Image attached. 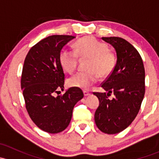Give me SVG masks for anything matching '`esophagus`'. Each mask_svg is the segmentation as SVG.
<instances>
[{
    "instance_id": "1",
    "label": "esophagus",
    "mask_w": 159,
    "mask_h": 159,
    "mask_svg": "<svg viewBox=\"0 0 159 159\" xmlns=\"http://www.w3.org/2000/svg\"><path fill=\"white\" fill-rule=\"evenodd\" d=\"M83 92H84V96H89V95H90V94H91V92H89V91H84Z\"/></svg>"
}]
</instances>
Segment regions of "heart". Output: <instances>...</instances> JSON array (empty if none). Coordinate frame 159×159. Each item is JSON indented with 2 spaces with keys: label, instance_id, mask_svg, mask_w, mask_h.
I'll return each mask as SVG.
<instances>
[{
  "label": "heart",
  "instance_id": "obj_1",
  "mask_svg": "<svg viewBox=\"0 0 159 159\" xmlns=\"http://www.w3.org/2000/svg\"><path fill=\"white\" fill-rule=\"evenodd\" d=\"M81 59H89L87 65L88 72H78L68 80L71 87L89 89L97 82L98 75L102 78L108 77L116 65L115 54L108 50V45L98 41L94 37H84L75 44V51L64 49L60 54V63L63 69L73 73Z\"/></svg>",
  "mask_w": 159,
  "mask_h": 159
}]
</instances>
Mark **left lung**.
I'll use <instances>...</instances> for the list:
<instances>
[{
	"label": "left lung",
	"mask_w": 159,
	"mask_h": 159,
	"mask_svg": "<svg viewBox=\"0 0 159 159\" xmlns=\"http://www.w3.org/2000/svg\"><path fill=\"white\" fill-rule=\"evenodd\" d=\"M115 48L117 62L112 73L101 84L108 93L94 92L99 99L94 113L97 127L106 134H117L134 121L145 95V68L142 57L129 41L118 37L102 38ZM112 93V99L108 96Z\"/></svg>",
	"instance_id": "obj_1"
}]
</instances>
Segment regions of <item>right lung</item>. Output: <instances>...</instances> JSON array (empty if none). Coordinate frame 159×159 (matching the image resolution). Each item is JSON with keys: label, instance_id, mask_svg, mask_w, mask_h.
<instances>
[{"label": "right lung", "instance_id": "obj_1", "mask_svg": "<svg viewBox=\"0 0 159 159\" xmlns=\"http://www.w3.org/2000/svg\"><path fill=\"white\" fill-rule=\"evenodd\" d=\"M71 35H51L28 51L22 69L20 85L30 118L40 129L51 134L64 131L69 125L75 104L84 97L82 90L64 91L65 73L60 63L62 48Z\"/></svg>", "mask_w": 159, "mask_h": 159}]
</instances>
